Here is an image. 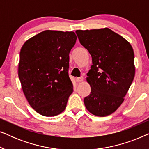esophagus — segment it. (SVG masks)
<instances>
[{
  "mask_svg": "<svg viewBox=\"0 0 149 149\" xmlns=\"http://www.w3.org/2000/svg\"><path fill=\"white\" fill-rule=\"evenodd\" d=\"M76 81H77V82H81V81H83V77H77V78H76Z\"/></svg>",
  "mask_w": 149,
  "mask_h": 149,
  "instance_id": "obj_1",
  "label": "esophagus"
}]
</instances>
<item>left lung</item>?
Listing matches in <instances>:
<instances>
[{
  "instance_id": "8db88e82",
  "label": "left lung",
  "mask_w": 149,
  "mask_h": 149,
  "mask_svg": "<svg viewBox=\"0 0 149 149\" xmlns=\"http://www.w3.org/2000/svg\"><path fill=\"white\" fill-rule=\"evenodd\" d=\"M80 43L88 50L92 65L87 81L91 93L84 104L91 114L105 117L124 100L135 75L134 53L130 42L109 28L79 30Z\"/></svg>"
}]
</instances>
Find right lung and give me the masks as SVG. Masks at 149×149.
Wrapping results in <instances>:
<instances>
[{
  "label": "right lung",
  "mask_w": 149,
  "mask_h": 149,
  "mask_svg": "<svg viewBox=\"0 0 149 149\" xmlns=\"http://www.w3.org/2000/svg\"><path fill=\"white\" fill-rule=\"evenodd\" d=\"M73 32L45 30L28 40L19 53L18 76L30 105L46 117L64 111L73 85L68 74Z\"/></svg>",
  "instance_id": "obj_1"
}]
</instances>
